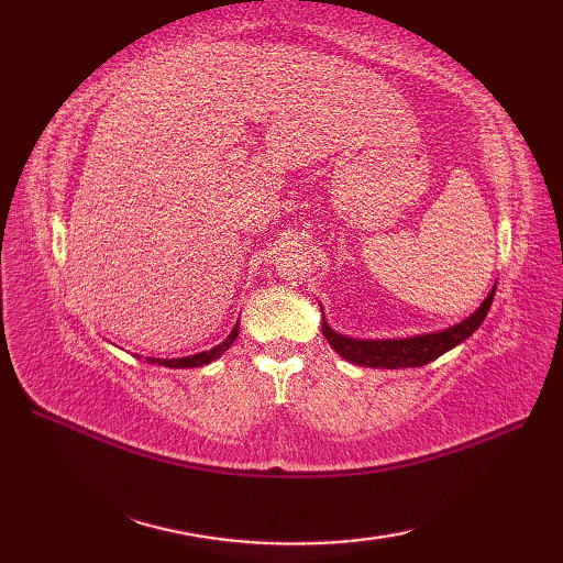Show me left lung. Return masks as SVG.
<instances>
[{
    "instance_id": "8db88e82",
    "label": "left lung",
    "mask_w": 563,
    "mask_h": 563,
    "mask_svg": "<svg viewBox=\"0 0 563 563\" xmlns=\"http://www.w3.org/2000/svg\"><path fill=\"white\" fill-rule=\"evenodd\" d=\"M496 288L486 295L482 307L476 309L472 317H466L460 324L442 331L421 333V336H406V339H353L345 333L333 331L321 309V331L329 345L336 351L343 361L365 365V367H385V369H399V367H421L430 361H435L442 353L452 351L454 345L466 341L472 333L482 327L488 309H492ZM321 307V305H319Z\"/></svg>"
}]
</instances>
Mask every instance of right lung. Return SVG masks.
<instances>
[{"mask_svg": "<svg viewBox=\"0 0 563 563\" xmlns=\"http://www.w3.org/2000/svg\"><path fill=\"white\" fill-rule=\"evenodd\" d=\"M239 336V321L234 324V329L230 331V336H227L222 343L214 345V349L210 351H202V353H196V355H186V357H145L147 363H157V365H164V367H200V365H208L212 361H218V357L230 351V345L236 341Z\"/></svg>", "mask_w": 563, "mask_h": 563, "instance_id": "1", "label": "right lung"}]
</instances>
